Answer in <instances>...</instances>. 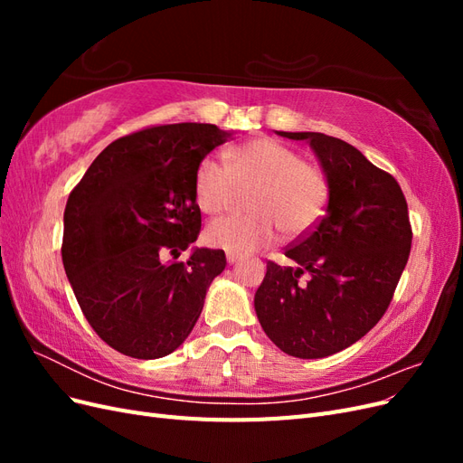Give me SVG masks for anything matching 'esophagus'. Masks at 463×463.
I'll list each match as a JSON object with an SVG mask.
<instances>
[{"label":"esophagus","mask_w":463,"mask_h":463,"mask_svg":"<svg viewBox=\"0 0 463 463\" xmlns=\"http://www.w3.org/2000/svg\"><path fill=\"white\" fill-rule=\"evenodd\" d=\"M226 259H228V264H235L237 260H240V257H237V255H226Z\"/></svg>","instance_id":"obj_1"}]
</instances>
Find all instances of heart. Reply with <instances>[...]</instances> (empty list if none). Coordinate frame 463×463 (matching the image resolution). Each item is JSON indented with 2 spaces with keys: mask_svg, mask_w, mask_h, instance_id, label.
Segmentation results:
<instances>
[{
  "mask_svg": "<svg viewBox=\"0 0 463 463\" xmlns=\"http://www.w3.org/2000/svg\"><path fill=\"white\" fill-rule=\"evenodd\" d=\"M255 187L249 199L253 216H226L210 222L204 240L230 255H250L278 240L305 235L322 218L330 185L318 165L270 137H259L228 152V164L204 158L194 172V201L206 214L230 208L235 189Z\"/></svg>",
  "mask_w": 463,
  "mask_h": 463,
  "instance_id": "1",
  "label": "heart"
}]
</instances>
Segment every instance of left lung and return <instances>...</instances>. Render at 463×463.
I'll return each instance as SVG.
<instances>
[{"label":"left lung","instance_id":"1","mask_svg":"<svg viewBox=\"0 0 463 463\" xmlns=\"http://www.w3.org/2000/svg\"><path fill=\"white\" fill-rule=\"evenodd\" d=\"M276 133L309 141L330 197L315 230L286 249L296 269L266 264L255 311L284 354L320 359L361 340L386 313L410 259L408 203L394 177L342 138Z\"/></svg>","mask_w":463,"mask_h":463}]
</instances>
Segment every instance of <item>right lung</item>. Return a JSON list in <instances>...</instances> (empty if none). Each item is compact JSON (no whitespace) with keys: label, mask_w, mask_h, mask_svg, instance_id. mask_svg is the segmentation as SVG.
Returning <instances> with one entry per match:
<instances>
[{"label":"right lung","mask_w":463,"mask_h":463,"mask_svg":"<svg viewBox=\"0 0 463 463\" xmlns=\"http://www.w3.org/2000/svg\"><path fill=\"white\" fill-rule=\"evenodd\" d=\"M232 137L210 123L148 128L108 145L71 191L61 259L82 315L119 354L158 359L185 342L206 289L226 269L220 249L194 247V172Z\"/></svg>","instance_id":"1"}]
</instances>
